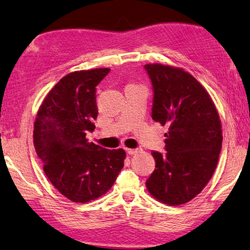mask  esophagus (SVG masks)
<instances>
[{"mask_svg": "<svg viewBox=\"0 0 250 250\" xmlns=\"http://www.w3.org/2000/svg\"><path fill=\"white\" fill-rule=\"evenodd\" d=\"M126 152H127V154H129V155H134V154L138 153V149H136V148H126Z\"/></svg>", "mask_w": 250, "mask_h": 250, "instance_id": "obj_1", "label": "esophagus"}]
</instances>
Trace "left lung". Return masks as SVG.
Listing matches in <instances>:
<instances>
[{
	"mask_svg": "<svg viewBox=\"0 0 250 250\" xmlns=\"http://www.w3.org/2000/svg\"><path fill=\"white\" fill-rule=\"evenodd\" d=\"M153 85L152 118L168 126L166 154L155 152L146 181L150 195L170 206L195 198L210 181L222 150L219 115L203 85L182 68L146 64Z\"/></svg>",
	"mask_w": 250,
	"mask_h": 250,
	"instance_id": "left-lung-1",
	"label": "left lung"
}]
</instances>
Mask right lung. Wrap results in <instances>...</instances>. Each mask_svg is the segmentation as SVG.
I'll return each instance as SVG.
<instances>
[{
  "instance_id": "1",
  "label": "right lung",
  "mask_w": 250,
  "mask_h": 250,
  "mask_svg": "<svg viewBox=\"0 0 250 250\" xmlns=\"http://www.w3.org/2000/svg\"><path fill=\"white\" fill-rule=\"evenodd\" d=\"M109 68L76 71L53 87L36 115L33 142L45 175L74 203H87L110 189L124 166V149L89 143L98 110L96 86Z\"/></svg>"
}]
</instances>
